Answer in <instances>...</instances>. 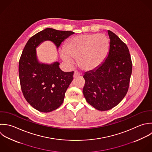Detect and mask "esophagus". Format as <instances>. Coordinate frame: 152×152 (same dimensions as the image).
Masks as SVG:
<instances>
[{
  "mask_svg": "<svg viewBox=\"0 0 152 152\" xmlns=\"http://www.w3.org/2000/svg\"><path fill=\"white\" fill-rule=\"evenodd\" d=\"M80 75V74L78 72H77V71H75V72H74V75H73V77L74 78H75V77H77V76H79Z\"/></svg>",
  "mask_w": 152,
  "mask_h": 152,
  "instance_id": "esophagus-1",
  "label": "esophagus"
}]
</instances>
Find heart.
<instances>
[{"label": "heart", "mask_w": 152, "mask_h": 152, "mask_svg": "<svg viewBox=\"0 0 152 152\" xmlns=\"http://www.w3.org/2000/svg\"><path fill=\"white\" fill-rule=\"evenodd\" d=\"M110 47V40L102 34H85L72 38L64 46L60 56L68 64L78 58L80 67L88 71L99 67L107 58Z\"/></svg>", "instance_id": "heart-1"}]
</instances>
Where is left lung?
I'll return each instance as SVG.
<instances>
[{
  "label": "left lung",
  "mask_w": 152,
  "mask_h": 152,
  "mask_svg": "<svg viewBox=\"0 0 152 152\" xmlns=\"http://www.w3.org/2000/svg\"><path fill=\"white\" fill-rule=\"evenodd\" d=\"M108 54L97 69L86 72L83 95L91 105L99 111L117 106L126 95L132 73V62L127 45L108 30Z\"/></svg>",
  "instance_id": "left-lung-1"
}]
</instances>
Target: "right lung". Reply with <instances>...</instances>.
I'll use <instances>...</instances> for the list:
<instances>
[{"label":"right lung","mask_w":152,"mask_h":152,"mask_svg":"<svg viewBox=\"0 0 152 152\" xmlns=\"http://www.w3.org/2000/svg\"><path fill=\"white\" fill-rule=\"evenodd\" d=\"M74 33L47 28L31 37L23 48L19 61L21 89L26 101L40 112H51L63 104L74 72H63L58 61L40 63L36 48L44 41H50L58 49L61 43Z\"/></svg>","instance_id":"obj_1"}]
</instances>
